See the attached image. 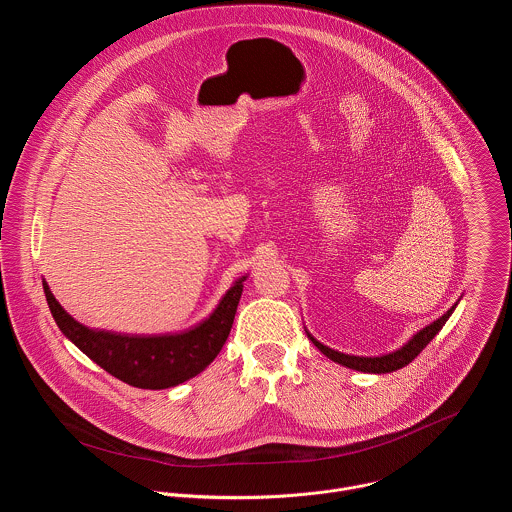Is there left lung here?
Masks as SVG:
<instances>
[{"label":"left lung","instance_id":"8db88e82","mask_svg":"<svg viewBox=\"0 0 512 512\" xmlns=\"http://www.w3.org/2000/svg\"><path fill=\"white\" fill-rule=\"evenodd\" d=\"M458 304V302H456ZM456 304L452 306V309L442 315L438 321L430 323L426 329L418 331L410 341H407L403 347H399L397 351H391L387 355H379V357H359V355H345L341 351H335L323 343H319L309 331H306V335H309V339L315 343V347L327 355L331 361L343 365V367H349V369H355V371H363V373H391V371H397L401 367H405L407 363H412L420 353L422 349L440 333V329L446 325V321L450 319V315L454 313Z\"/></svg>","mask_w":512,"mask_h":512}]
</instances>
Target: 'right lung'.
I'll return each instance as SVG.
<instances>
[{"label":"right lung","mask_w":512,"mask_h":512,"mask_svg":"<svg viewBox=\"0 0 512 512\" xmlns=\"http://www.w3.org/2000/svg\"><path fill=\"white\" fill-rule=\"evenodd\" d=\"M244 280L246 276L232 284L206 321L183 333L165 335H121L88 329L62 309L46 280L42 284L58 329L86 357L133 387L167 389L195 377L218 357L234 325Z\"/></svg>","instance_id":"right-lung-1"}]
</instances>
